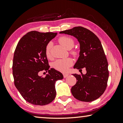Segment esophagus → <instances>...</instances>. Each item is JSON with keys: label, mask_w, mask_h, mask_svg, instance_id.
Wrapping results in <instances>:
<instances>
[{"label": "esophagus", "mask_w": 123, "mask_h": 123, "mask_svg": "<svg viewBox=\"0 0 123 123\" xmlns=\"http://www.w3.org/2000/svg\"><path fill=\"white\" fill-rule=\"evenodd\" d=\"M63 77L65 78H66V77H67L68 76V74H67V73H63Z\"/></svg>", "instance_id": "34e87169"}]
</instances>
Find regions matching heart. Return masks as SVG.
<instances>
[{
  "mask_svg": "<svg viewBox=\"0 0 123 123\" xmlns=\"http://www.w3.org/2000/svg\"><path fill=\"white\" fill-rule=\"evenodd\" d=\"M60 43L64 47L66 48L67 49H71L74 46V42L73 39H72L68 37H61V38L58 39ZM52 46V42L48 43V44L46 45L45 48V55L48 58H51V48ZM71 54L74 56L77 55V52L75 51H72ZM73 63V60L71 58H63V59H58L56 61H55L53 63V67L55 69L57 70L58 71L65 72H66L68 69V68L72 65Z\"/></svg>",
  "mask_w": 123,
  "mask_h": 123,
  "instance_id": "1",
  "label": "heart"
}]
</instances>
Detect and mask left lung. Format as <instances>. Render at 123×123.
Masks as SVG:
<instances>
[{"mask_svg": "<svg viewBox=\"0 0 123 123\" xmlns=\"http://www.w3.org/2000/svg\"><path fill=\"white\" fill-rule=\"evenodd\" d=\"M60 33L75 37L80 44L79 57L74 68L81 70L85 68L86 73L73 74L77 83L71 88L76 99L84 102H91L99 98L107 85L109 72L108 62L104 49L96 35L83 27H75Z\"/></svg>", "mask_w": 123, "mask_h": 123, "instance_id": "8db88e82", "label": "left lung"}]
</instances>
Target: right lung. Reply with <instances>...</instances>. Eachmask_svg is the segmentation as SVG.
I'll return each mask as SVG.
<instances>
[{"label":"right lung","mask_w":123,"mask_h":123,"mask_svg":"<svg viewBox=\"0 0 123 123\" xmlns=\"http://www.w3.org/2000/svg\"><path fill=\"white\" fill-rule=\"evenodd\" d=\"M57 33L31 31L17 44L14 52L12 74L14 84L23 98L34 105L50 104L55 98V83L63 78L61 72L50 68L45 48ZM42 70L48 71L45 77L39 76Z\"/></svg>","instance_id":"obj_1"}]
</instances>
